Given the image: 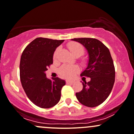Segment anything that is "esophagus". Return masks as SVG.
<instances>
[{"label":"esophagus","instance_id":"1","mask_svg":"<svg viewBox=\"0 0 134 134\" xmlns=\"http://www.w3.org/2000/svg\"><path fill=\"white\" fill-rule=\"evenodd\" d=\"M74 83V81H71V80H67L66 81V83L67 84H72Z\"/></svg>","mask_w":134,"mask_h":134}]
</instances>
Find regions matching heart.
Instances as JSON below:
<instances>
[{
  "label": "heart",
  "mask_w": 134,
  "mask_h": 134,
  "mask_svg": "<svg viewBox=\"0 0 134 134\" xmlns=\"http://www.w3.org/2000/svg\"><path fill=\"white\" fill-rule=\"evenodd\" d=\"M68 48L71 51V52L76 57H79L83 55L85 52L84 47L78 42H70L67 45ZM59 48H57L54 52L53 54V59L56 60L58 57V53ZM81 64L83 65H86L87 64V60L85 58L81 60ZM79 68L76 65H63L60 68L59 72L60 76L63 78L66 79H72L74 77V76L78 72Z\"/></svg>",
  "instance_id": "obj_1"
}]
</instances>
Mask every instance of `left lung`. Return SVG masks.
<instances>
[{
	"mask_svg": "<svg viewBox=\"0 0 134 134\" xmlns=\"http://www.w3.org/2000/svg\"><path fill=\"white\" fill-rule=\"evenodd\" d=\"M72 40L81 43L89 56L88 66L81 74L83 89L76 93L80 103L88 107L101 105L110 94L115 82V67L110 53L102 42L92 38H80ZM84 76L91 80L86 82Z\"/></svg>",
	"mask_w": 134,
	"mask_h": 134,
	"instance_id": "left-lung-1",
	"label": "left lung"
}]
</instances>
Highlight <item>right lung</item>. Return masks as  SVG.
<instances>
[{"label":"right lung","mask_w":134,"mask_h":134,"mask_svg":"<svg viewBox=\"0 0 134 134\" xmlns=\"http://www.w3.org/2000/svg\"><path fill=\"white\" fill-rule=\"evenodd\" d=\"M63 41L37 38L27 46L21 56V83L28 98L38 107L51 108L60 100L65 81L58 77L48 79L46 71L53 64L56 49Z\"/></svg>","instance_id":"obj_1"}]
</instances>
